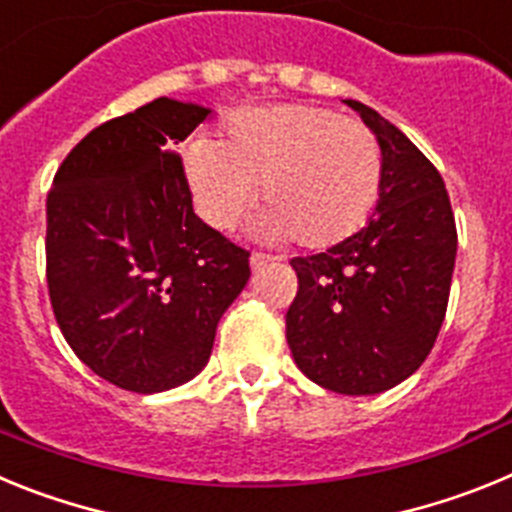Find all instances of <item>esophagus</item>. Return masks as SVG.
<instances>
[{"mask_svg": "<svg viewBox=\"0 0 512 512\" xmlns=\"http://www.w3.org/2000/svg\"><path fill=\"white\" fill-rule=\"evenodd\" d=\"M274 256H266V253H251V259H248V264H251L253 271H261L266 269L269 264H274Z\"/></svg>", "mask_w": 512, "mask_h": 512, "instance_id": "34e87169", "label": "esophagus"}]
</instances>
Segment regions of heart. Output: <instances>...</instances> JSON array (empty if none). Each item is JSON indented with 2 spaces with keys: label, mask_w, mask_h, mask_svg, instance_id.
<instances>
[{
  "label": "heart",
  "mask_w": 512,
  "mask_h": 512,
  "mask_svg": "<svg viewBox=\"0 0 512 512\" xmlns=\"http://www.w3.org/2000/svg\"><path fill=\"white\" fill-rule=\"evenodd\" d=\"M184 174L207 223L230 228L259 194L269 202L256 233L330 246L354 233L382 189V148L364 122L315 104L246 107L225 140L194 135Z\"/></svg>",
  "instance_id": "heart-1"
}]
</instances>
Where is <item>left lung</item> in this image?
<instances>
[{
  "mask_svg": "<svg viewBox=\"0 0 512 512\" xmlns=\"http://www.w3.org/2000/svg\"><path fill=\"white\" fill-rule=\"evenodd\" d=\"M359 112L382 148V189L366 225L292 259L300 289L287 343L300 372L338 395H379L431 354L449 305L456 223L436 166L377 110Z\"/></svg>",
  "mask_w": 512,
  "mask_h": 512,
  "instance_id": "1",
  "label": "left lung"
}]
</instances>
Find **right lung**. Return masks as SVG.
Instances as JSON below:
<instances>
[{
	"instance_id": "add662e5",
	"label": "right lung",
	"mask_w": 512,
	"mask_h": 512,
	"mask_svg": "<svg viewBox=\"0 0 512 512\" xmlns=\"http://www.w3.org/2000/svg\"><path fill=\"white\" fill-rule=\"evenodd\" d=\"M210 107L158 97L94 128L48 194L45 274L63 338L120 390L153 395L210 361L248 251L202 223L174 153Z\"/></svg>"
}]
</instances>
